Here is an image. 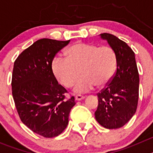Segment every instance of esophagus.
Wrapping results in <instances>:
<instances>
[{"instance_id":"obj_1","label":"esophagus","mask_w":153,"mask_h":153,"mask_svg":"<svg viewBox=\"0 0 153 153\" xmlns=\"http://www.w3.org/2000/svg\"><path fill=\"white\" fill-rule=\"evenodd\" d=\"M83 99H85V97H83V96H81V95H76L75 97V100L76 101H79V100H83Z\"/></svg>"}]
</instances>
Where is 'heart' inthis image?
<instances>
[{
    "label": "heart",
    "instance_id": "b5f03b06",
    "mask_svg": "<svg viewBox=\"0 0 153 153\" xmlns=\"http://www.w3.org/2000/svg\"><path fill=\"white\" fill-rule=\"evenodd\" d=\"M67 56L56 55L53 59L52 70L58 81L66 87L75 83L74 91L86 93L94 86L104 87L114 76L117 68V56L109 46L77 43L66 51Z\"/></svg>",
    "mask_w": 153,
    "mask_h": 153
}]
</instances>
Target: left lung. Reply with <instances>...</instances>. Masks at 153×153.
Returning <instances> with one entry per match:
<instances>
[{
	"label": "left lung",
	"instance_id": "8db88e82",
	"mask_svg": "<svg viewBox=\"0 0 153 153\" xmlns=\"http://www.w3.org/2000/svg\"><path fill=\"white\" fill-rule=\"evenodd\" d=\"M100 37L108 42L117 56V68L111 82L97 93V122L106 129H119L129 122L137 109L140 76L135 53L118 37L103 33Z\"/></svg>",
	"mask_w": 153,
	"mask_h": 153
}]
</instances>
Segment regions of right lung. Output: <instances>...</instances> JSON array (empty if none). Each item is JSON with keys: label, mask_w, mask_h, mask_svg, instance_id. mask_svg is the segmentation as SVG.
<instances>
[{"label": "right lung", "mask_w": 153, "mask_h": 153, "mask_svg": "<svg viewBox=\"0 0 153 153\" xmlns=\"http://www.w3.org/2000/svg\"><path fill=\"white\" fill-rule=\"evenodd\" d=\"M70 40L43 38L17 56L12 74V95L23 123L46 138L57 136L68 125L76 104L67 100V90L59 84L52 70L55 55Z\"/></svg>", "instance_id": "obj_1"}]
</instances>
